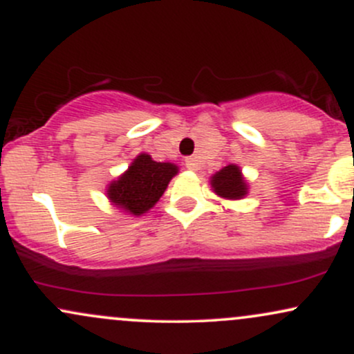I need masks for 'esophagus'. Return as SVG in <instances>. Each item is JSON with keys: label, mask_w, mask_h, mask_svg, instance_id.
<instances>
[{"label": "esophagus", "mask_w": 354, "mask_h": 354, "mask_svg": "<svg viewBox=\"0 0 354 354\" xmlns=\"http://www.w3.org/2000/svg\"><path fill=\"white\" fill-rule=\"evenodd\" d=\"M185 165H186V168L191 169V171H196L198 166H200V165H198V158H196V156H189V158H186Z\"/></svg>", "instance_id": "obj_1"}]
</instances>
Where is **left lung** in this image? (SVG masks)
<instances>
[{
  "label": "left lung",
  "instance_id": "obj_1",
  "mask_svg": "<svg viewBox=\"0 0 354 354\" xmlns=\"http://www.w3.org/2000/svg\"><path fill=\"white\" fill-rule=\"evenodd\" d=\"M211 186L219 196L230 198V200H239L246 194V183L243 180L241 171L238 166H225L211 180Z\"/></svg>",
  "mask_w": 354,
  "mask_h": 354
}]
</instances>
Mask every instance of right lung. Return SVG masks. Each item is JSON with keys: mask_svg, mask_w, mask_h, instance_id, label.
<instances>
[{"mask_svg": "<svg viewBox=\"0 0 354 354\" xmlns=\"http://www.w3.org/2000/svg\"><path fill=\"white\" fill-rule=\"evenodd\" d=\"M178 166L171 163H158L149 154H140L129 166L120 180L111 183L108 189V198L118 208L129 211L131 214H143L154 203L163 196L166 186L174 174Z\"/></svg>", "mask_w": 354, "mask_h": 354, "instance_id": "add662e5", "label": "right lung"}]
</instances>
